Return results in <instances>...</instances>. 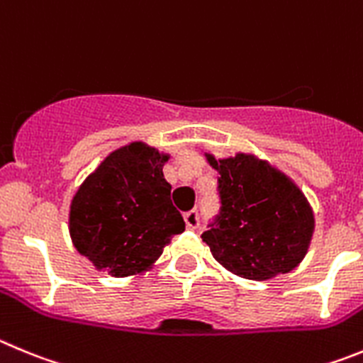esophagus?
<instances>
[{
    "label": "esophagus",
    "mask_w": 363,
    "mask_h": 363,
    "mask_svg": "<svg viewBox=\"0 0 363 363\" xmlns=\"http://www.w3.org/2000/svg\"><path fill=\"white\" fill-rule=\"evenodd\" d=\"M184 222L186 226L191 228V230H197L201 226V217H199V210H189L184 213Z\"/></svg>",
    "instance_id": "esophagus-1"
}]
</instances>
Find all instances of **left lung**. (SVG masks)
<instances>
[{
  "label": "left lung",
  "mask_w": 363,
  "mask_h": 363,
  "mask_svg": "<svg viewBox=\"0 0 363 363\" xmlns=\"http://www.w3.org/2000/svg\"><path fill=\"white\" fill-rule=\"evenodd\" d=\"M220 208L202 233L215 260L235 275L267 280L295 269L308 251L315 218L308 201L266 162L238 153L215 161Z\"/></svg>",
  "instance_id": "8db88e82"
}]
</instances>
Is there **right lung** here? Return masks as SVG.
<instances>
[{"label": "right lung", "instance_id": "obj_1", "mask_svg": "<svg viewBox=\"0 0 363 363\" xmlns=\"http://www.w3.org/2000/svg\"><path fill=\"white\" fill-rule=\"evenodd\" d=\"M168 161L135 143L116 150L77 189L70 208L74 246L112 277L135 275L161 257L169 238L184 231L162 175Z\"/></svg>", "mask_w": 363, "mask_h": 363}]
</instances>
